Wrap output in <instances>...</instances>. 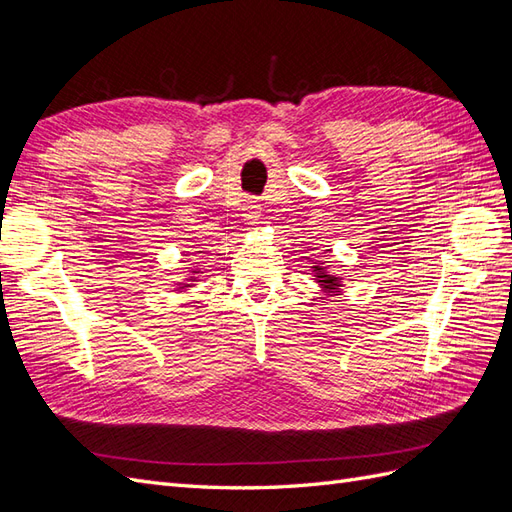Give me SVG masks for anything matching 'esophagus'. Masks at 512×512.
I'll return each mask as SVG.
<instances>
[{"mask_svg": "<svg viewBox=\"0 0 512 512\" xmlns=\"http://www.w3.org/2000/svg\"><path fill=\"white\" fill-rule=\"evenodd\" d=\"M243 218L247 220V222H256L258 218H260V205H258V200H254V198H247L245 203H243Z\"/></svg>", "mask_w": 512, "mask_h": 512, "instance_id": "1", "label": "esophagus"}]
</instances>
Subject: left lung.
Here are the masks:
<instances>
[{
    "instance_id": "obj_1",
    "label": "left lung",
    "mask_w": 512,
    "mask_h": 512,
    "mask_svg": "<svg viewBox=\"0 0 512 512\" xmlns=\"http://www.w3.org/2000/svg\"><path fill=\"white\" fill-rule=\"evenodd\" d=\"M312 280L318 284V288L327 294V297H333V294H339L342 292V288H344V280L339 275H335V273H331L329 269V265L327 262H322V260H312Z\"/></svg>"
}]
</instances>
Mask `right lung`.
<instances>
[{
  "label": "right lung",
  "instance_id": "right-lung-1",
  "mask_svg": "<svg viewBox=\"0 0 512 512\" xmlns=\"http://www.w3.org/2000/svg\"><path fill=\"white\" fill-rule=\"evenodd\" d=\"M198 273H200V269L192 267V269H190V273L183 277V282L175 284V286H177V288H175V292H188L190 288H194V286H196V282L200 280V277H198Z\"/></svg>",
  "mask_w": 512,
  "mask_h": 512
}]
</instances>
